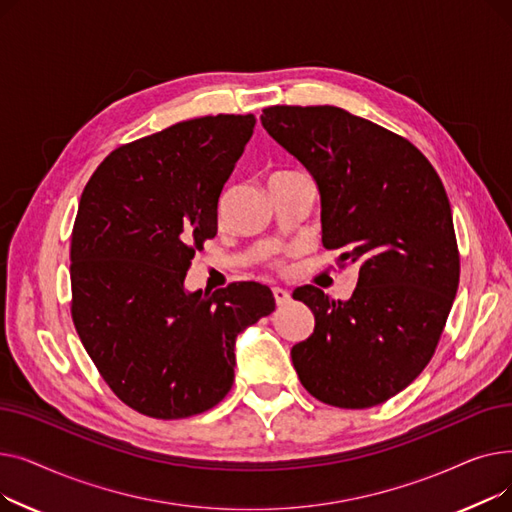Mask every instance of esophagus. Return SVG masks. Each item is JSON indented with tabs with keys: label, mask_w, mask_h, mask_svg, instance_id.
I'll return each mask as SVG.
<instances>
[{
	"label": "esophagus",
	"mask_w": 512,
	"mask_h": 512,
	"mask_svg": "<svg viewBox=\"0 0 512 512\" xmlns=\"http://www.w3.org/2000/svg\"><path fill=\"white\" fill-rule=\"evenodd\" d=\"M272 292H274V299H276L278 307H282V305H286L290 301V292L288 290L276 286V288H272Z\"/></svg>",
	"instance_id": "34e87169"
}]
</instances>
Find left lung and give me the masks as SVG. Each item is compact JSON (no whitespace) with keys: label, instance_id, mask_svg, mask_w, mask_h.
Masks as SVG:
<instances>
[{"label":"left lung","instance_id":"1","mask_svg":"<svg viewBox=\"0 0 512 512\" xmlns=\"http://www.w3.org/2000/svg\"><path fill=\"white\" fill-rule=\"evenodd\" d=\"M261 124L313 174L324 247L340 251V267H359L346 303L294 290L315 328L292 346V365L326 405H382L434 357L459 288L444 184L411 141L334 105H272Z\"/></svg>","mask_w":512,"mask_h":512}]
</instances>
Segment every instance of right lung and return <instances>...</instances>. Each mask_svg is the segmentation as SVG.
Here are the masks:
<instances>
[{
    "label": "right lung",
    "mask_w": 512,
    "mask_h": 512,
    "mask_svg": "<svg viewBox=\"0 0 512 512\" xmlns=\"http://www.w3.org/2000/svg\"><path fill=\"white\" fill-rule=\"evenodd\" d=\"M255 116L178 122L107 155L87 182L70 242V313L103 382L153 419L213 409L234 382V340L276 309L238 282L186 292V270L218 234V201Z\"/></svg>",
    "instance_id": "right-lung-1"
}]
</instances>
